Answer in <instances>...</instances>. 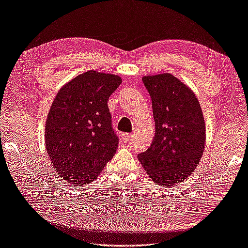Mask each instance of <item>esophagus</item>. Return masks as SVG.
<instances>
[{"instance_id":"1","label":"esophagus","mask_w":248,"mask_h":248,"mask_svg":"<svg viewBox=\"0 0 248 248\" xmlns=\"http://www.w3.org/2000/svg\"><path fill=\"white\" fill-rule=\"evenodd\" d=\"M124 140L125 141H129V140H131L132 138H133V134H128V133H125L124 135Z\"/></svg>"}]
</instances>
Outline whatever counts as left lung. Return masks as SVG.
<instances>
[{"instance_id":"1","label":"left lung","mask_w":248,"mask_h":248,"mask_svg":"<svg viewBox=\"0 0 248 248\" xmlns=\"http://www.w3.org/2000/svg\"><path fill=\"white\" fill-rule=\"evenodd\" d=\"M151 96L155 136L138 159L151 180L173 186L197 168L205 150L202 108L191 89L169 73L142 77Z\"/></svg>"}]
</instances>
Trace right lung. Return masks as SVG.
Masks as SVG:
<instances>
[{
    "label": "right lung",
    "mask_w": 248,
    "mask_h": 248,
    "mask_svg": "<svg viewBox=\"0 0 248 248\" xmlns=\"http://www.w3.org/2000/svg\"><path fill=\"white\" fill-rule=\"evenodd\" d=\"M122 83L117 75L89 71L56 95L45 124V146L62 180L74 185L98 176L118 148L108 99Z\"/></svg>",
    "instance_id": "obj_1"
}]
</instances>
